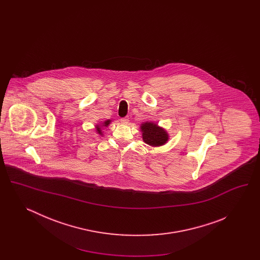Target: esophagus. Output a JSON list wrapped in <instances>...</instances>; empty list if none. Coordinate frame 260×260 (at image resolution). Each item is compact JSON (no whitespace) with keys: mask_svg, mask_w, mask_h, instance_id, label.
Returning a JSON list of instances; mask_svg holds the SVG:
<instances>
[{"mask_svg":"<svg viewBox=\"0 0 260 260\" xmlns=\"http://www.w3.org/2000/svg\"><path fill=\"white\" fill-rule=\"evenodd\" d=\"M120 122L122 124H126L128 122V120H127V118H122V119H120Z\"/></svg>","mask_w":260,"mask_h":260,"instance_id":"34e87169","label":"esophagus"}]
</instances>
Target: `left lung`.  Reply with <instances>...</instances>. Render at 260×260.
I'll list each match as a JSON object with an SVG mask.
<instances>
[{"label":"left lung","instance_id":"1","mask_svg":"<svg viewBox=\"0 0 260 260\" xmlns=\"http://www.w3.org/2000/svg\"><path fill=\"white\" fill-rule=\"evenodd\" d=\"M140 128L142 132L143 141L150 146H161L169 140V135L166 129H164L157 124L145 122L141 124Z\"/></svg>","mask_w":260,"mask_h":260}]
</instances>
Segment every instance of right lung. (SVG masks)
<instances>
[{"instance_id": "1", "label": "right lung", "mask_w": 260, "mask_h": 260, "mask_svg": "<svg viewBox=\"0 0 260 260\" xmlns=\"http://www.w3.org/2000/svg\"><path fill=\"white\" fill-rule=\"evenodd\" d=\"M110 123H111V120H107V121H104L102 124H96V133L99 134L100 136H103V134H102V127L108 126V125L110 124Z\"/></svg>"}]
</instances>
